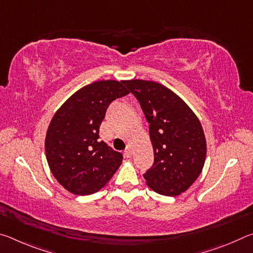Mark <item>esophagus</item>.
Returning a JSON list of instances; mask_svg holds the SVG:
<instances>
[{"label": "esophagus", "instance_id": "1", "mask_svg": "<svg viewBox=\"0 0 253 253\" xmlns=\"http://www.w3.org/2000/svg\"><path fill=\"white\" fill-rule=\"evenodd\" d=\"M125 155H126V157H130L131 156V148L129 146H128L125 149Z\"/></svg>", "mask_w": 253, "mask_h": 253}]
</instances>
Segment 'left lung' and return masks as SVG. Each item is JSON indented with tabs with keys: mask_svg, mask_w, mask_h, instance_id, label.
Listing matches in <instances>:
<instances>
[{
	"mask_svg": "<svg viewBox=\"0 0 253 253\" xmlns=\"http://www.w3.org/2000/svg\"><path fill=\"white\" fill-rule=\"evenodd\" d=\"M149 123L154 164L144 178L154 192L176 196L185 192L203 169L207 140L202 125L182 98L155 81L126 80Z\"/></svg>",
	"mask_w": 253,
	"mask_h": 253,
	"instance_id": "1",
	"label": "left lung"
}]
</instances>
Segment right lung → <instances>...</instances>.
Returning a JSON list of instances; mask_svg holds the SVG:
<instances>
[{
	"instance_id": "add662e5",
	"label": "right lung",
	"mask_w": 253,
	"mask_h": 253,
	"mask_svg": "<svg viewBox=\"0 0 253 253\" xmlns=\"http://www.w3.org/2000/svg\"><path fill=\"white\" fill-rule=\"evenodd\" d=\"M124 83L99 80L84 85L51 119L44 142L46 161L55 179L72 194L96 193L122 164V154L99 139V127L110 102L129 93Z\"/></svg>"
}]
</instances>
